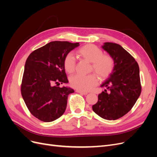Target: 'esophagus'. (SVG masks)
Here are the masks:
<instances>
[{"label": "esophagus", "mask_w": 157, "mask_h": 157, "mask_svg": "<svg viewBox=\"0 0 157 157\" xmlns=\"http://www.w3.org/2000/svg\"><path fill=\"white\" fill-rule=\"evenodd\" d=\"M76 92H77V93H80V94H82V95H86L88 94V92H84V91H81V90H76Z\"/></svg>", "instance_id": "1"}]
</instances>
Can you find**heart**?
I'll use <instances>...</instances> for the list:
<instances>
[{
  "mask_svg": "<svg viewBox=\"0 0 157 157\" xmlns=\"http://www.w3.org/2000/svg\"><path fill=\"white\" fill-rule=\"evenodd\" d=\"M77 54L82 58L92 63L91 71H94L100 79H105L110 75L115 67V61L113 57L108 54H103V51L94 44H86L77 50ZM76 61L73 55L69 53L63 59V67L69 74L75 70ZM98 82V77L96 74L88 75H76L70 78L71 86L81 91L92 90Z\"/></svg>",
  "mask_w": 157,
  "mask_h": 157,
  "instance_id": "obj_1",
  "label": "heart"
}]
</instances>
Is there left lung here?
Returning <instances> with one entry per match:
<instances>
[{
    "label": "left lung",
    "mask_w": 157,
    "mask_h": 157,
    "mask_svg": "<svg viewBox=\"0 0 157 157\" xmlns=\"http://www.w3.org/2000/svg\"><path fill=\"white\" fill-rule=\"evenodd\" d=\"M102 48L113 57L115 67L101 85L107 89L98 95L92 109L104 119L114 121L129 112L140 96V68L135 59L121 45L105 42Z\"/></svg>",
    "instance_id": "1"
}]
</instances>
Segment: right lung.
<instances>
[{"instance_id": "obj_1", "label": "right lung", "mask_w": 157, "mask_h": 157, "mask_svg": "<svg viewBox=\"0 0 157 157\" xmlns=\"http://www.w3.org/2000/svg\"><path fill=\"white\" fill-rule=\"evenodd\" d=\"M78 42L53 41L33 51L24 68L21 92L32 115L43 122L58 119L65 111L69 94L74 90L58 86L68 83L63 59Z\"/></svg>"}]
</instances>
